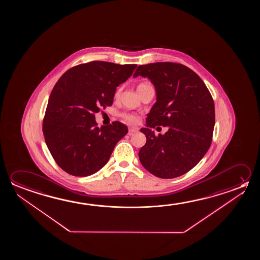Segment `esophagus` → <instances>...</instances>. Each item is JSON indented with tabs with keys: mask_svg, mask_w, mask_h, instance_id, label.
I'll return each mask as SVG.
<instances>
[{
	"mask_svg": "<svg viewBox=\"0 0 260 260\" xmlns=\"http://www.w3.org/2000/svg\"><path fill=\"white\" fill-rule=\"evenodd\" d=\"M138 132H139V128H134V127H133V128H132V127H129V128H128V134H129V135Z\"/></svg>",
	"mask_w": 260,
	"mask_h": 260,
	"instance_id": "34e87169",
	"label": "esophagus"
}]
</instances>
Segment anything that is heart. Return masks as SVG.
Listing matches in <instances>:
<instances>
[{"label": "heart", "instance_id": "1", "mask_svg": "<svg viewBox=\"0 0 260 260\" xmlns=\"http://www.w3.org/2000/svg\"><path fill=\"white\" fill-rule=\"evenodd\" d=\"M147 83H141L140 85L138 86V89L139 88H141L142 86L146 85ZM119 92V89L116 92V94H118ZM120 116L123 118L125 120H127L128 122L129 123H137L138 121H139V117L136 115V114H134V113H131V112H123V113H121Z\"/></svg>", "mask_w": 260, "mask_h": 260}]
</instances>
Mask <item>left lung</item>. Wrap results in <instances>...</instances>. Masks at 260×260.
<instances>
[{
  "label": "left lung",
  "instance_id": "1",
  "mask_svg": "<svg viewBox=\"0 0 260 260\" xmlns=\"http://www.w3.org/2000/svg\"><path fill=\"white\" fill-rule=\"evenodd\" d=\"M148 77L157 102L141 128L147 141L140 149L142 166L161 179H173L190 171L204 157L212 142L215 106L200 77L183 64L155 62L140 65L133 77ZM169 126L156 137L150 128Z\"/></svg>",
  "mask_w": 260,
  "mask_h": 260
}]
</instances>
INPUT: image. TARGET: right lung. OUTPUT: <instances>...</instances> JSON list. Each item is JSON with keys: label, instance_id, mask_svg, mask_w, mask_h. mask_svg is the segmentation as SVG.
<instances>
[{"label": "right lung", "instance_id": "obj_1", "mask_svg": "<svg viewBox=\"0 0 260 260\" xmlns=\"http://www.w3.org/2000/svg\"><path fill=\"white\" fill-rule=\"evenodd\" d=\"M137 64L94 60L70 69L52 89L43 132L51 156L68 174L86 177L106 164L128 128L119 121L99 128L95 114L111 106L116 87Z\"/></svg>", "mask_w": 260, "mask_h": 260}]
</instances>
